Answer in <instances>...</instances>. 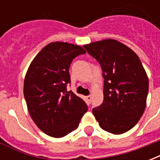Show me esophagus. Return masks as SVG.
I'll use <instances>...</instances> for the list:
<instances>
[{"mask_svg":"<svg viewBox=\"0 0 160 160\" xmlns=\"http://www.w3.org/2000/svg\"><path fill=\"white\" fill-rule=\"evenodd\" d=\"M87 101L88 104H91V101H92V96L91 95H88V96H87Z\"/></svg>","mask_w":160,"mask_h":160,"instance_id":"esophagus-1","label":"esophagus"}]
</instances>
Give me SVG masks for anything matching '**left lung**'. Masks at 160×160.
I'll return each mask as SVG.
<instances>
[{
	"label": "left lung",
	"mask_w": 160,
	"mask_h": 160,
	"mask_svg": "<svg viewBox=\"0 0 160 160\" xmlns=\"http://www.w3.org/2000/svg\"><path fill=\"white\" fill-rule=\"evenodd\" d=\"M100 64L104 101L92 109L102 129L114 134L127 132L142 117L148 93V78L135 53L114 39L84 45Z\"/></svg>",
	"instance_id": "obj_1"
}]
</instances>
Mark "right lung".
Segmentation results:
<instances>
[{"instance_id": "obj_1", "label": "right lung", "mask_w": 160, "mask_h": 160, "mask_svg": "<svg viewBox=\"0 0 160 160\" xmlns=\"http://www.w3.org/2000/svg\"><path fill=\"white\" fill-rule=\"evenodd\" d=\"M82 47L63 42H50L31 63L24 81V96L31 118L40 130L61 138L75 130L87 111L86 102L72 91L69 68Z\"/></svg>"}]
</instances>
